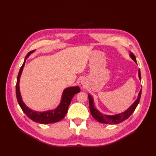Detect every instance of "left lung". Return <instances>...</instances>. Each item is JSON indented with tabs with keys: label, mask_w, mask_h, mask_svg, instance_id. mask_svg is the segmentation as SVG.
Instances as JSON below:
<instances>
[{
	"label": "left lung",
	"mask_w": 156,
	"mask_h": 156,
	"mask_svg": "<svg viewBox=\"0 0 156 156\" xmlns=\"http://www.w3.org/2000/svg\"><path fill=\"white\" fill-rule=\"evenodd\" d=\"M130 57L132 58L134 62L136 64V60L135 55L132 53H130L129 54ZM139 78L140 80H141V75H140V69H139ZM142 90H140L139 94H138V97L137 99L135 100V101L132 104L126 111H125L123 112L119 113V114H117L115 115H104L103 113H101L100 111H99L97 108L94 106V99L92 96L90 95V94H88V100H89V107H90V111L91 114L92 116L94 117V119L96 120L98 122H100V123L103 124H119L120 122L124 121L126 120L132 115L136 106L138 105L139 101H140V98L141 96V91Z\"/></svg>",
	"instance_id": "8db88e82"
}]
</instances>
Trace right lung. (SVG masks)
<instances>
[{
	"label": "right lung",
	"instance_id": "right-lung-1",
	"mask_svg": "<svg viewBox=\"0 0 156 156\" xmlns=\"http://www.w3.org/2000/svg\"><path fill=\"white\" fill-rule=\"evenodd\" d=\"M34 51L35 50L30 51L29 53L27 55L24 60V62H23L22 66L20 68V72L18 73L16 83L17 100L19 105L21 107L23 111L24 112L25 114L32 120L42 124L55 123V122H59L64 119V117L67 114L68 107L70 104L71 101H72L73 96L75 94L79 93L81 91V90H80V88L77 86L70 87L65 88L62 94V98H61L60 104L57 107L53 110H49L44 112H38L33 111L30 109V108L28 107L22 100V97L20 90V81L23 68L25 66L26 60L32 53H34Z\"/></svg>",
	"mask_w": 156,
	"mask_h": 156
}]
</instances>
